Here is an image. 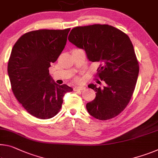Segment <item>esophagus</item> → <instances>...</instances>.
Instances as JSON below:
<instances>
[{
    "mask_svg": "<svg viewBox=\"0 0 158 158\" xmlns=\"http://www.w3.org/2000/svg\"><path fill=\"white\" fill-rule=\"evenodd\" d=\"M85 89V86H75L74 88V91H82V90Z\"/></svg>",
    "mask_w": 158,
    "mask_h": 158,
    "instance_id": "esophagus-1",
    "label": "esophagus"
}]
</instances>
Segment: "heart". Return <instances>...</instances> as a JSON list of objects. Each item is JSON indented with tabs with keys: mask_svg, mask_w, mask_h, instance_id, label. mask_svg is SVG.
<instances>
[{
	"mask_svg": "<svg viewBox=\"0 0 158 158\" xmlns=\"http://www.w3.org/2000/svg\"><path fill=\"white\" fill-rule=\"evenodd\" d=\"M75 80H76V81H80L79 79H78V78H77Z\"/></svg>",
	"mask_w": 158,
	"mask_h": 158,
	"instance_id": "heart-1",
	"label": "heart"
}]
</instances>
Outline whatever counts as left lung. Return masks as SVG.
Masks as SVG:
<instances>
[{
	"instance_id": "8db88e82",
	"label": "left lung",
	"mask_w": 158,
	"mask_h": 158,
	"mask_svg": "<svg viewBox=\"0 0 158 158\" xmlns=\"http://www.w3.org/2000/svg\"><path fill=\"white\" fill-rule=\"evenodd\" d=\"M68 40L84 50L89 61L101 63L96 76L105 86L89 85L96 94L94 101L86 104L87 111L100 120L117 116L131 100L139 72L129 37L110 25L94 24L73 28Z\"/></svg>"
}]
</instances>
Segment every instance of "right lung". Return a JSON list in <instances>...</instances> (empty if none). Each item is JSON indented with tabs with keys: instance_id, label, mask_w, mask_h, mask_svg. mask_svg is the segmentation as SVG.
I'll return each mask as SVG.
<instances>
[{
	"instance_id": "1",
	"label": "right lung",
	"mask_w": 158,
	"mask_h": 158,
	"mask_svg": "<svg viewBox=\"0 0 158 158\" xmlns=\"http://www.w3.org/2000/svg\"><path fill=\"white\" fill-rule=\"evenodd\" d=\"M70 29L29 31L12 48L7 73L15 96L30 114L41 119L53 117L61 109L63 96L73 89L57 84L49 74L67 43Z\"/></svg>"
}]
</instances>
